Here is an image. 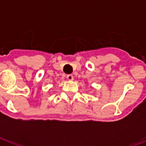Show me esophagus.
Instances as JSON below:
<instances>
[{"instance_id":"esophagus-1","label":"esophagus","mask_w":146,"mask_h":146,"mask_svg":"<svg viewBox=\"0 0 146 146\" xmlns=\"http://www.w3.org/2000/svg\"><path fill=\"white\" fill-rule=\"evenodd\" d=\"M66 78L68 80H73V76L72 74H69V75H67Z\"/></svg>"}]
</instances>
